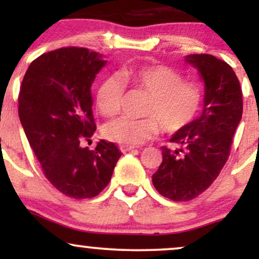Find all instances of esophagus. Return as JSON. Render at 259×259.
<instances>
[{"mask_svg": "<svg viewBox=\"0 0 259 259\" xmlns=\"http://www.w3.org/2000/svg\"><path fill=\"white\" fill-rule=\"evenodd\" d=\"M134 146H125V145H123V146H120V151L123 153H125V152H129V151H132V150H134Z\"/></svg>", "mask_w": 259, "mask_h": 259, "instance_id": "34e87169", "label": "esophagus"}]
</instances>
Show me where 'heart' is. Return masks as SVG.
<instances>
[{"label": "heart", "mask_w": 259, "mask_h": 259, "mask_svg": "<svg viewBox=\"0 0 259 259\" xmlns=\"http://www.w3.org/2000/svg\"><path fill=\"white\" fill-rule=\"evenodd\" d=\"M123 76L139 90L150 95L142 119L119 118L103 129L111 141L138 146L158 135L160 127L168 134L181 132L192 123L202 107V91L186 81L173 68L162 64L142 65L124 70ZM125 84L117 74L106 76L96 91V106L105 117L118 114L123 103Z\"/></svg>", "instance_id": "b5f03b06"}]
</instances>
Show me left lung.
<instances>
[{
	"mask_svg": "<svg viewBox=\"0 0 259 259\" xmlns=\"http://www.w3.org/2000/svg\"><path fill=\"white\" fill-rule=\"evenodd\" d=\"M204 81L203 112L169 140L179 148L162 147L163 160L153 186L177 202L197 197L217 179L230 154L242 117V90L233 68L212 55H189Z\"/></svg>",
	"mask_w": 259,
	"mask_h": 259,
	"instance_id": "obj_1",
	"label": "left lung"
}]
</instances>
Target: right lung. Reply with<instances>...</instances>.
<instances>
[{"instance_id": "obj_1", "label": "right lung", "mask_w": 259, "mask_h": 259, "mask_svg": "<svg viewBox=\"0 0 259 259\" xmlns=\"http://www.w3.org/2000/svg\"><path fill=\"white\" fill-rule=\"evenodd\" d=\"M105 64L84 47H62L32 61L20 85L19 119L45 177L75 200L99 195L121 156L105 140L80 147L96 130L91 84Z\"/></svg>"}]
</instances>
